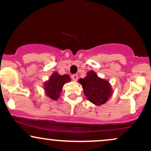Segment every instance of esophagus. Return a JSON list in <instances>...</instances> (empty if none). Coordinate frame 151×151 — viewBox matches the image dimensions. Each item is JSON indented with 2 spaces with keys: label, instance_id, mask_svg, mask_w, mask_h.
I'll use <instances>...</instances> for the list:
<instances>
[{
  "label": "esophagus",
  "instance_id": "34e87169",
  "mask_svg": "<svg viewBox=\"0 0 151 151\" xmlns=\"http://www.w3.org/2000/svg\"><path fill=\"white\" fill-rule=\"evenodd\" d=\"M72 79H73L74 81H77L78 79V76L77 74H73V75L72 76Z\"/></svg>",
  "mask_w": 151,
  "mask_h": 151
}]
</instances>
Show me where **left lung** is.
<instances>
[{
	"instance_id": "1",
	"label": "left lung",
	"mask_w": 151,
	"mask_h": 151,
	"mask_svg": "<svg viewBox=\"0 0 151 151\" xmlns=\"http://www.w3.org/2000/svg\"><path fill=\"white\" fill-rule=\"evenodd\" d=\"M79 81L82 85L85 96L93 104H104L111 96L112 90L109 81L99 77L93 71L87 72L86 77L81 78Z\"/></svg>"
}]
</instances>
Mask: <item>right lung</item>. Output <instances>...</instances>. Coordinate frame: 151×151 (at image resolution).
I'll return each mask as SVG.
<instances>
[{"instance_id": "1", "label": "right lung", "mask_w": 151, "mask_h": 151, "mask_svg": "<svg viewBox=\"0 0 151 151\" xmlns=\"http://www.w3.org/2000/svg\"><path fill=\"white\" fill-rule=\"evenodd\" d=\"M71 81L70 77L67 74L60 75L57 72H54L49 80L45 83L44 89L46 95L51 99L57 100L60 97V92L65 83Z\"/></svg>"}]
</instances>
